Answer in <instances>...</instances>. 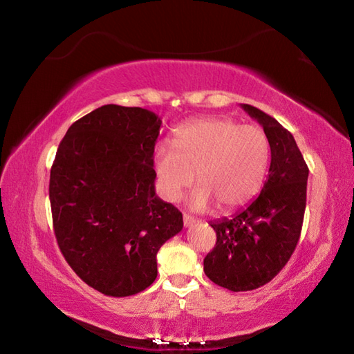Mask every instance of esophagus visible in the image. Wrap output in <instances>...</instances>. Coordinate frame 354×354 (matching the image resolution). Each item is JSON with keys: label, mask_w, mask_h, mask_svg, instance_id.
Wrapping results in <instances>:
<instances>
[{"label": "esophagus", "mask_w": 354, "mask_h": 354, "mask_svg": "<svg viewBox=\"0 0 354 354\" xmlns=\"http://www.w3.org/2000/svg\"><path fill=\"white\" fill-rule=\"evenodd\" d=\"M194 222H196V221H194L192 216L184 214V227H190V225H193Z\"/></svg>", "instance_id": "esophagus-1"}]
</instances>
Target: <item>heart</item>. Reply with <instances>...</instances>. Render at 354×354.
Masks as SVG:
<instances>
[{"mask_svg":"<svg viewBox=\"0 0 354 354\" xmlns=\"http://www.w3.org/2000/svg\"><path fill=\"white\" fill-rule=\"evenodd\" d=\"M270 156L266 132L228 118H198L178 127L175 141H160L153 152L158 187L176 201L194 179L199 187L189 205L204 212L216 202L221 209L245 205L265 181Z\"/></svg>","mask_w":354,"mask_h":354,"instance_id":"heart-1","label":"heart"}]
</instances>
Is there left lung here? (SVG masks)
I'll return each mask as SVG.
<instances>
[{
	"label": "left lung",
	"instance_id": "obj_1",
	"mask_svg": "<svg viewBox=\"0 0 354 354\" xmlns=\"http://www.w3.org/2000/svg\"><path fill=\"white\" fill-rule=\"evenodd\" d=\"M240 106L266 132L270 165L265 185L250 205L232 217L209 222L217 240L204 259L205 275L232 292L260 288L289 261L301 234L309 178L293 135L263 111Z\"/></svg>",
	"mask_w": 354,
	"mask_h": 354
}]
</instances>
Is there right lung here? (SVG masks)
<instances>
[{"mask_svg": "<svg viewBox=\"0 0 354 354\" xmlns=\"http://www.w3.org/2000/svg\"><path fill=\"white\" fill-rule=\"evenodd\" d=\"M160 127L147 109L104 104L70 126L51 165L59 250L104 295L129 297L149 288L158 251L183 230V213L155 193Z\"/></svg>", "mask_w": 354, "mask_h": 354, "instance_id": "1", "label": "right lung"}]
</instances>
